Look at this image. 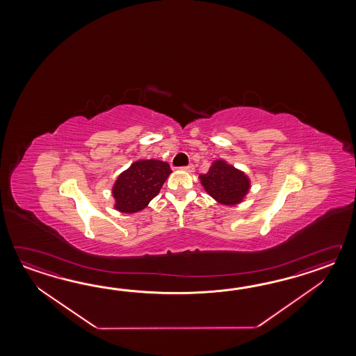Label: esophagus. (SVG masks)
Returning <instances> with one entry per match:
<instances>
[{
  "label": "esophagus",
  "mask_w": 356,
  "mask_h": 356,
  "mask_svg": "<svg viewBox=\"0 0 356 356\" xmlns=\"http://www.w3.org/2000/svg\"><path fill=\"white\" fill-rule=\"evenodd\" d=\"M181 170H184V172H188V173H192L193 170H195V165L193 164H189L187 167L181 168Z\"/></svg>",
  "instance_id": "obj_1"
}]
</instances>
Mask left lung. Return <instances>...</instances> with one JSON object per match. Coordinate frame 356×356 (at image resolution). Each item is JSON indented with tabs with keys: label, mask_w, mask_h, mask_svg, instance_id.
Segmentation results:
<instances>
[{
	"label": "left lung",
	"mask_w": 356,
	"mask_h": 356,
	"mask_svg": "<svg viewBox=\"0 0 356 356\" xmlns=\"http://www.w3.org/2000/svg\"><path fill=\"white\" fill-rule=\"evenodd\" d=\"M204 191L221 204H241L250 188L248 175L227 164L225 160H215L206 175H200Z\"/></svg>",
	"instance_id": "8db88e82"
}]
</instances>
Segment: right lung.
<instances>
[{
  "label": "right lung",
  "mask_w": 356,
  "mask_h": 356,
  "mask_svg": "<svg viewBox=\"0 0 356 356\" xmlns=\"http://www.w3.org/2000/svg\"><path fill=\"white\" fill-rule=\"evenodd\" d=\"M172 173L169 164L161 160H137L114 181V209L123 213L144 210L160 192Z\"/></svg>",
  "instance_id": "right-lung-1"
}]
</instances>
